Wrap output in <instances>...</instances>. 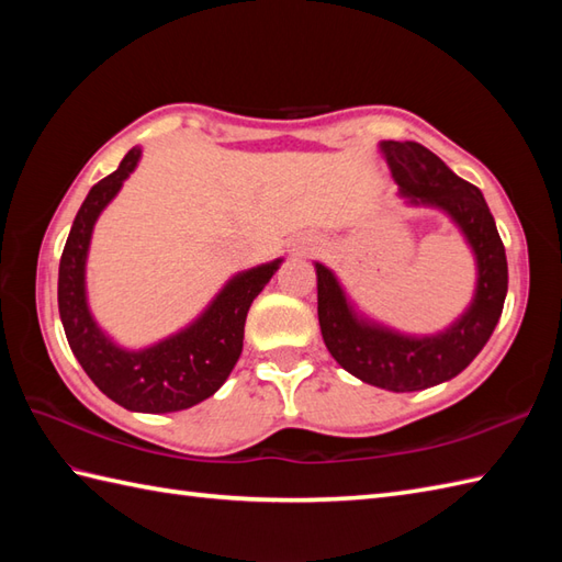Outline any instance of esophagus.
Segmentation results:
<instances>
[{"label": "esophagus", "instance_id": "1", "mask_svg": "<svg viewBox=\"0 0 562 562\" xmlns=\"http://www.w3.org/2000/svg\"><path fill=\"white\" fill-rule=\"evenodd\" d=\"M318 248H321V244L314 241V238H306V241H302L300 246H296V250H300V254H308V250H318Z\"/></svg>", "mask_w": 562, "mask_h": 562}]
</instances>
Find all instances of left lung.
I'll return each mask as SVG.
<instances>
[{
	"mask_svg": "<svg viewBox=\"0 0 562 562\" xmlns=\"http://www.w3.org/2000/svg\"><path fill=\"white\" fill-rule=\"evenodd\" d=\"M398 198L408 207L447 214L469 246L475 284L469 306L437 333H403L364 314L324 262H314L318 324L345 372L393 393L423 391L461 374L491 340L507 296V256L483 193L420 142L381 139Z\"/></svg>",
	"mask_w": 562,
	"mask_h": 562,
	"instance_id": "1",
	"label": "left lung"
}]
</instances>
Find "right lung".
Masks as SVG:
<instances>
[{"label":"right lung","mask_w":562,"mask_h":562,"mask_svg":"<svg viewBox=\"0 0 562 562\" xmlns=\"http://www.w3.org/2000/svg\"><path fill=\"white\" fill-rule=\"evenodd\" d=\"M142 147L89 190L59 258L57 304L71 352L105 396L133 413H176L217 393L244 350L246 314L284 258L232 274L202 312L145 348H125L91 314L87 260L93 226L137 169Z\"/></svg>","instance_id":"1"}]
</instances>
